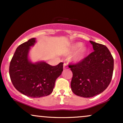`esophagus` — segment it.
I'll list each match as a JSON object with an SVG mask.
<instances>
[{"mask_svg": "<svg viewBox=\"0 0 123 123\" xmlns=\"http://www.w3.org/2000/svg\"><path fill=\"white\" fill-rule=\"evenodd\" d=\"M66 68H68L67 63H63V69H66Z\"/></svg>", "mask_w": 123, "mask_h": 123, "instance_id": "1", "label": "esophagus"}]
</instances>
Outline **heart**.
<instances>
[{
	"label": "heart",
	"mask_w": 123,
	"mask_h": 123,
	"mask_svg": "<svg viewBox=\"0 0 123 123\" xmlns=\"http://www.w3.org/2000/svg\"><path fill=\"white\" fill-rule=\"evenodd\" d=\"M83 44L81 43H76L73 44V45H72L70 46V47L69 49V50L65 53V54L66 55H70L71 54H73L75 53L76 51H77L80 48L82 47ZM86 49L85 47H82L81 49H80L77 52V53L74 55V56L73 57V60L75 62H78L83 60L84 58V56L86 55Z\"/></svg>",
	"instance_id": "1"
}]
</instances>
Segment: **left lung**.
Returning <instances> with one entry per match:
<instances>
[{
	"instance_id": "1",
	"label": "left lung",
	"mask_w": 123,
	"mask_h": 123,
	"mask_svg": "<svg viewBox=\"0 0 123 123\" xmlns=\"http://www.w3.org/2000/svg\"><path fill=\"white\" fill-rule=\"evenodd\" d=\"M94 51L78 63H70L73 73L70 86L73 92L84 98L102 93L111 83L114 60L105 45L90 41Z\"/></svg>"
}]
</instances>
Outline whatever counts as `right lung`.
Segmentation results:
<instances>
[{
	"instance_id": "obj_1",
	"label": "right lung",
	"mask_w": 123,
	"mask_h": 123,
	"mask_svg": "<svg viewBox=\"0 0 123 123\" xmlns=\"http://www.w3.org/2000/svg\"><path fill=\"white\" fill-rule=\"evenodd\" d=\"M35 39H29L17 48L10 63L9 74L14 87L19 92L31 98H40L53 92L55 80L63 70V63L56 66L44 62L31 63L28 53Z\"/></svg>"
}]
</instances>
